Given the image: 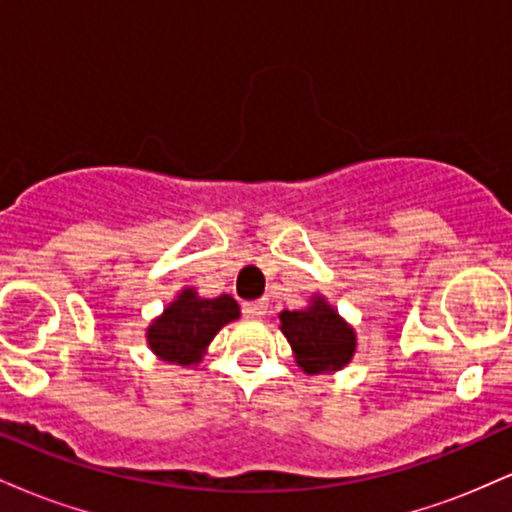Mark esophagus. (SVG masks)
Returning <instances> with one entry per match:
<instances>
[{"mask_svg": "<svg viewBox=\"0 0 512 512\" xmlns=\"http://www.w3.org/2000/svg\"><path fill=\"white\" fill-rule=\"evenodd\" d=\"M243 310H245V315L260 317V315H264V310H267V303H264V301H250V303L243 305Z\"/></svg>", "mask_w": 512, "mask_h": 512, "instance_id": "1", "label": "esophagus"}]
</instances>
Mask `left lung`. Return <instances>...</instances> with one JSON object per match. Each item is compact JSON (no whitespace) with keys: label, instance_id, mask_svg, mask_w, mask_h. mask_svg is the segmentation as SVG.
Returning <instances> with one entry per match:
<instances>
[{"label":"left lung","instance_id":"8db88e82","mask_svg":"<svg viewBox=\"0 0 512 512\" xmlns=\"http://www.w3.org/2000/svg\"><path fill=\"white\" fill-rule=\"evenodd\" d=\"M279 320L281 332L296 351V363L305 373L344 368L354 356V330L322 298L305 310H284Z\"/></svg>","mask_w":512,"mask_h":512}]
</instances>
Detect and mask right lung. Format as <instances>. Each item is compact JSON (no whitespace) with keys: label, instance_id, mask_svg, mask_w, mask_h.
Segmentation results:
<instances>
[{"label":"right lung","instance_id":"1","mask_svg":"<svg viewBox=\"0 0 512 512\" xmlns=\"http://www.w3.org/2000/svg\"><path fill=\"white\" fill-rule=\"evenodd\" d=\"M240 315L238 303L231 296L199 298L187 289L170 303L154 325L149 327V346L170 363L190 366L202 358L207 344L226 322Z\"/></svg>","mask_w":512,"mask_h":512}]
</instances>
